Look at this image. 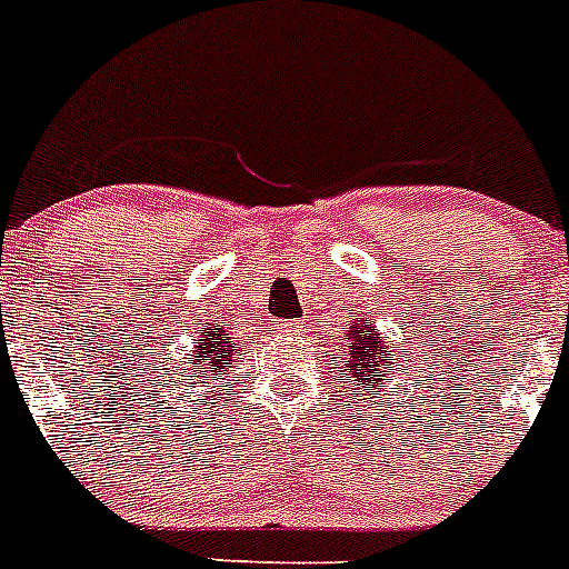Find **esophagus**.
<instances>
[{"label": "esophagus", "instance_id": "obj_1", "mask_svg": "<svg viewBox=\"0 0 569 569\" xmlns=\"http://www.w3.org/2000/svg\"><path fill=\"white\" fill-rule=\"evenodd\" d=\"M305 328H308L305 321H284V325H281L279 330L284 336H299V333H305Z\"/></svg>", "mask_w": 569, "mask_h": 569}]
</instances>
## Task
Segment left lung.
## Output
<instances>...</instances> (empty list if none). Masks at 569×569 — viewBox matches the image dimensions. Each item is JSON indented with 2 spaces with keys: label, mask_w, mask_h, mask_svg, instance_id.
<instances>
[{
  "label": "left lung",
  "mask_w": 569,
  "mask_h": 569,
  "mask_svg": "<svg viewBox=\"0 0 569 569\" xmlns=\"http://www.w3.org/2000/svg\"><path fill=\"white\" fill-rule=\"evenodd\" d=\"M336 359H341L339 379L359 385V390L353 393L370 387L367 390L370 396H379V390L393 373V367H399L393 350L387 345V336H381L376 330V321L370 319L350 321V328H345V336H341V356Z\"/></svg>",
  "instance_id": "8db88e82"
}]
</instances>
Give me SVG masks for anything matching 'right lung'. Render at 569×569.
Masks as SVG:
<instances>
[{"label":"right lung","instance_id":"add662e5","mask_svg":"<svg viewBox=\"0 0 569 569\" xmlns=\"http://www.w3.org/2000/svg\"><path fill=\"white\" fill-rule=\"evenodd\" d=\"M188 359L176 370H168V381L182 390H208L210 387H224L222 379L233 367L239 347L233 345V336L224 328V321H204L202 328L196 330L193 347H190Z\"/></svg>","mask_w":569,"mask_h":569}]
</instances>
